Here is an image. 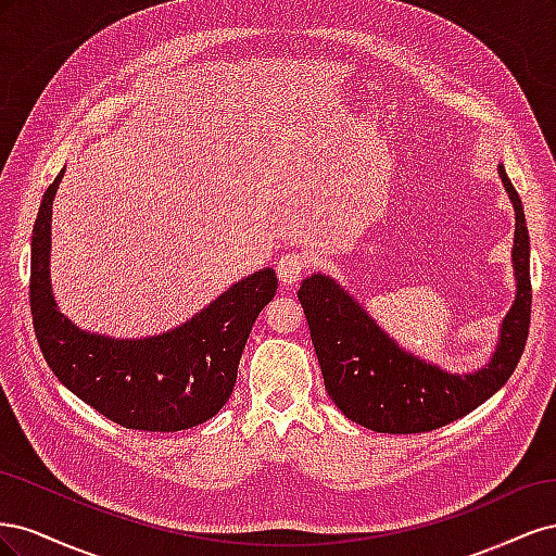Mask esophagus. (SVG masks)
<instances>
[{"instance_id": "34e87169", "label": "esophagus", "mask_w": 556, "mask_h": 556, "mask_svg": "<svg viewBox=\"0 0 556 556\" xmlns=\"http://www.w3.org/2000/svg\"><path fill=\"white\" fill-rule=\"evenodd\" d=\"M308 264L311 262H308V257L304 255V252H299V250L282 252V255L278 257V264H276L278 278L282 280V285H294V282H299L301 278H304Z\"/></svg>"}]
</instances>
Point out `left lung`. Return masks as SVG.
I'll list each match as a JSON object with an SVG mask.
<instances>
[{
  "mask_svg": "<svg viewBox=\"0 0 556 556\" xmlns=\"http://www.w3.org/2000/svg\"><path fill=\"white\" fill-rule=\"evenodd\" d=\"M498 174L515 206L517 296L503 319L494 357L480 371L452 376L410 357L327 276L317 274L301 285L296 296L308 319L325 387L352 422L378 433L441 429L476 410L513 376L531 323L529 229L506 169L498 166Z\"/></svg>",
  "mask_w": 556,
  "mask_h": 556,
  "instance_id": "8db88e82",
  "label": "left lung"
}]
</instances>
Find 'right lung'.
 <instances>
[{
	"instance_id": "1",
	"label": "right lung",
	"mask_w": 556,
	"mask_h": 556,
	"mask_svg": "<svg viewBox=\"0 0 556 556\" xmlns=\"http://www.w3.org/2000/svg\"><path fill=\"white\" fill-rule=\"evenodd\" d=\"M62 174L48 185L31 233L29 306L39 348L58 380L125 429L182 431L217 415L237 382L245 341L278 278L264 268L178 329L115 341L76 329L50 294V215Z\"/></svg>"
}]
</instances>
